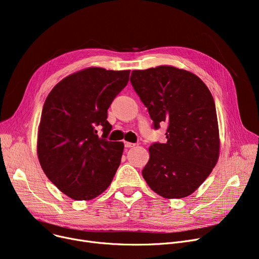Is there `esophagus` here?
Listing matches in <instances>:
<instances>
[{"label": "esophagus", "mask_w": 259, "mask_h": 259, "mask_svg": "<svg viewBox=\"0 0 259 259\" xmlns=\"http://www.w3.org/2000/svg\"><path fill=\"white\" fill-rule=\"evenodd\" d=\"M124 145H125V147H126V148H131V147H134V146H135V144H133V143H129V142H125V143H124Z\"/></svg>", "instance_id": "1"}]
</instances>
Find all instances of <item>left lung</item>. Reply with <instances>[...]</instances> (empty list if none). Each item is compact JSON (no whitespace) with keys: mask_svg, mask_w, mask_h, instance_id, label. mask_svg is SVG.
Returning a JSON list of instances; mask_svg holds the SVG:
<instances>
[{"mask_svg":"<svg viewBox=\"0 0 259 259\" xmlns=\"http://www.w3.org/2000/svg\"><path fill=\"white\" fill-rule=\"evenodd\" d=\"M131 84L153 120L167 122V143L149 148L143 178L165 198H183L205 182L220 155L215 103L195 74L172 66L133 70Z\"/></svg>","mask_w":259,"mask_h":259,"instance_id":"left-lung-1","label":"left lung"}]
</instances>
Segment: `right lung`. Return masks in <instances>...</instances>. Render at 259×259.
I'll return each instance as SVG.
<instances>
[{
  "mask_svg": "<svg viewBox=\"0 0 259 259\" xmlns=\"http://www.w3.org/2000/svg\"><path fill=\"white\" fill-rule=\"evenodd\" d=\"M129 74L90 67L63 78L45 101L37 157L49 181L72 199L97 197L113 180L124 144L107 141L112 128L107 111L127 86Z\"/></svg>",
  "mask_w": 259,
  "mask_h": 259,
  "instance_id": "right-lung-1",
  "label": "right lung"
}]
</instances>
